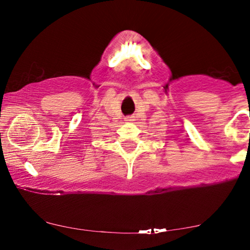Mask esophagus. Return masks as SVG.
Masks as SVG:
<instances>
[{"label": "esophagus", "mask_w": 250, "mask_h": 250, "mask_svg": "<svg viewBox=\"0 0 250 250\" xmlns=\"http://www.w3.org/2000/svg\"><path fill=\"white\" fill-rule=\"evenodd\" d=\"M124 121H125V122H132L133 119H132V117H126V118L124 119Z\"/></svg>", "instance_id": "obj_1"}]
</instances>
